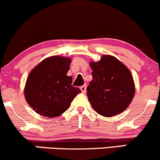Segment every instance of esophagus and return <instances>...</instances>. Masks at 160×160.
<instances>
[{"mask_svg": "<svg viewBox=\"0 0 160 160\" xmlns=\"http://www.w3.org/2000/svg\"><path fill=\"white\" fill-rule=\"evenodd\" d=\"M80 89H81L82 93H85V92H86V85H83V86H80Z\"/></svg>", "mask_w": 160, "mask_h": 160, "instance_id": "esophagus-1", "label": "esophagus"}]
</instances>
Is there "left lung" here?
<instances>
[{
  "label": "left lung",
  "instance_id": "1",
  "mask_svg": "<svg viewBox=\"0 0 160 160\" xmlns=\"http://www.w3.org/2000/svg\"><path fill=\"white\" fill-rule=\"evenodd\" d=\"M92 80L87 96L92 108L105 117L122 112L135 94L133 79L129 69L114 57L104 55L98 62L90 63Z\"/></svg>",
  "mask_w": 160,
  "mask_h": 160
}]
</instances>
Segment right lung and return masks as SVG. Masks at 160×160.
<instances>
[{"label": "right lung", "mask_w": 160, "mask_h": 160, "mask_svg": "<svg viewBox=\"0 0 160 160\" xmlns=\"http://www.w3.org/2000/svg\"><path fill=\"white\" fill-rule=\"evenodd\" d=\"M70 63V59L54 56L44 59L30 73L24 95L38 114L50 118L59 116L81 92L72 85V77L67 76Z\"/></svg>", "instance_id": "right-lung-1"}]
</instances>
